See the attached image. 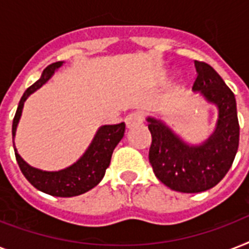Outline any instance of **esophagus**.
I'll list each match as a JSON object with an SVG mask.
<instances>
[{
	"label": "esophagus",
	"instance_id": "obj_1",
	"mask_svg": "<svg viewBox=\"0 0 249 249\" xmlns=\"http://www.w3.org/2000/svg\"><path fill=\"white\" fill-rule=\"evenodd\" d=\"M142 121H143V116H142V113L141 112H132L125 117V125H126V128L128 129L138 126V125L142 124Z\"/></svg>",
	"mask_w": 249,
	"mask_h": 249
}]
</instances>
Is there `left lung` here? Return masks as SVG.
Masks as SVG:
<instances>
[{"label":"left lung","mask_w":249,"mask_h":249,"mask_svg":"<svg viewBox=\"0 0 249 249\" xmlns=\"http://www.w3.org/2000/svg\"><path fill=\"white\" fill-rule=\"evenodd\" d=\"M193 91L217 108L213 133L200 143H190L161 117L146 119L152 143L148 159L164 185L178 193L212 189L226 176L239 146V121L234 93L209 64L195 60Z\"/></svg>","instance_id":"8db88e82"}]
</instances>
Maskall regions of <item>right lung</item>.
<instances>
[{"mask_svg":"<svg viewBox=\"0 0 249 249\" xmlns=\"http://www.w3.org/2000/svg\"><path fill=\"white\" fill-rule=\"evenodd\" d=\"M64 62H56L45 68L41 73V77L37 80L32 86H29L25 90L21 97L19 106H18L17 113L13 120V144L15 158L19 164L21 173L29 181V183L35 186L37 190L42 193L59 197H71L77 196L81 194L89 191L102 181L105 177L106 169L111 163V156L124 137L125 124L120 123L116 125H102L94 134V138L90 142L89 147L80 156L79 160L71 164L67 168L60 170H42L35 166L29 165L19 154L15 147V134L19 120L23 112L24 102L28 99L31 94L38 90L42 85L48 83L52 79L53 75L63 66Z\"/></svg>","mask_w":249,"mask_h":249,"instance_id":"right-lung-1","label":"right lung"}]
</instances>
